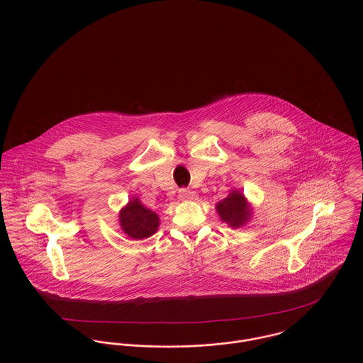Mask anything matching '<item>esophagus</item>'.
I'll return each mask as SVG.
<instances>
[{
	"label": "esophagus",
	"mask_w": 363,
	"mask_h": 363,
	"mask_svg": "<svg viewBox=\"0 0 363 363\" xmlns=\"http://www.w3.org/2000/svg\"><path fill=\"white\" fill-rule=\"evenodd\" d=\"M178 198H179L181 201H189V199H195L196 195H195L194 192L188 191V189H181L179 194H178Z\"/></svg>",
	"instance_id": "obj_1"
}]
</instances>
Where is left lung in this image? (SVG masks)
Segmentation results:
<instances>
[{
    "instance_id": "8db88e82",
    "label": "left lung",
    "mask_w": 363,
    "mask_h": 363,
    "mask_svg": "<svg viewBox=\"0 0 363 363\" xmlns=\"http://www.w3.org/2000/svg\"><path fill=\"white\" fill-rule=\"evenodd\" d=\"M216 210L223 223L228 224L231 228H241L244 227L252 216V208L245 198V195L234 188L230 194L220 202H217Z\"/></svg>"
}]
</instances>
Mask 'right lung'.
Returning <instances> with one entry per match:
<instances>
[{
  "mask_svg": "<svg viewBox=\"0 0 363 363\" xmlns=\"http://www.w3.org/2000/svg\"><path fill=\"white\" fill-rule=\"evenodd\" d=\"M119 224L129 238L145 240L158 231L160 216L146 208L138 196H132L119 211Z\"/></svg>",
  "mask_w": 363,
  "mask_h": 363,
  "instance_id": "right-lung-1",
  "label": "right lung"
}]
</instances>
